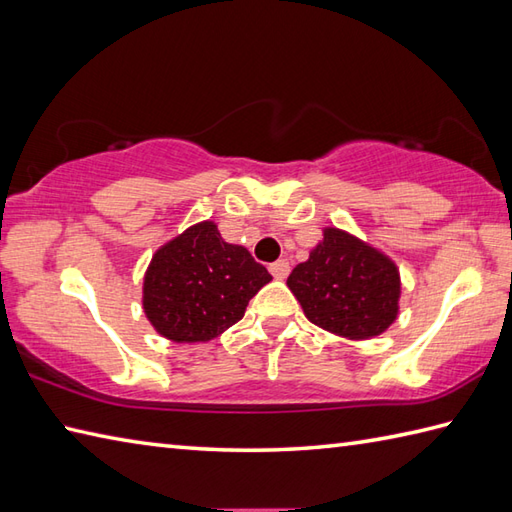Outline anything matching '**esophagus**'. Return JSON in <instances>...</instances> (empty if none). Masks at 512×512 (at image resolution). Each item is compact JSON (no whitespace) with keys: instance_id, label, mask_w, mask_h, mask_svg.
<instances>
[{"instance_id":"esophagus-1","label":"esophagus","mask_w":512,"mask_h":512,"mask_svg":"<svg viewBox=\"0 0 512 512\" xmlns=\"http://www.w3.org/2000/svg\"><path fill=\"white\" fill-rule=\"evenodd\" d=\"M270 273H273L275 279H286L290 275V262L288 259H277L275 264H270Z\"/></svg>"}]
</instances>
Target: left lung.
<instances>
[{
	"mask_svg": "<svg viewBox=\"0 0 512 512\" xmlns=\"http://www.w3.org/2000/svg\"><path fill=\"white\" fill-rule=\"evenodd\" d=\"M288 288L314 325L354 341L383 334L398 317L396 264L341 228H325Z\"/></svg>",
	"mask_w": 512,
	"mask_h": 512,
	"instance_id": "1",
	"label": "left lung"
}]
</instances>
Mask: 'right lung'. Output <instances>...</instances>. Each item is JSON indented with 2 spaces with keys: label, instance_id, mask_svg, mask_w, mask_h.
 Wrapping results in <instances>:
<instances>
[{
  "label": "right lung",
  "instance_id": "obj_1",
  "mask_svg": "<svg viewBox=\"0 0 512 512\" xmlns=\"http://www.w3.org/2000/svg\"><path fill=\"white\" fill-rule=\"evenodd\" d=\"M270 277L244 246L228 244L213 222L173 237L151 257L143 308L156 332L173 343L211 341L244 317Z\"/></svg>",
  "mask_w": 512,
  "mask_h": 512
}]
</instances>
